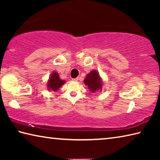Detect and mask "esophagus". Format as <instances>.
<instances>
[{
  "label": "esophagus",
  "mask_w": 160,
  "mask_h": 160,
  "mask_svg": "<svg viewBox=\"0 0 160 160\" xmlns=\"http://www.w3.org/2000/svg\"><path fill=\"white\" fill-rule=\"evenodd\" d=\"M73 81H78V78H73V79H72Z\"/></svg>",
  "instance_id": "esophagus-1"
}]
</instances>
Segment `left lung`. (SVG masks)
I'll use <instances>...</instances> for the list:
<instances>
[{
    "instance_id": "left-lung-1",
    "label": "left lung",
    "mask_w": 160,
    "mask_h": 160,
    "mask_svg": "<svg viewBox=\"0 0 160 160\" xmlns=\"http://www.w3.org/2000/svg\"><path fill=\"white\" fill-rule=\"evenodd\" d=\"M87 86H88V89L92 92L98 90H102V82L101 78L99 76V72L97 70H92V71L87 75L85 79L84 80Z\"/></svg>"
}]
</instances>
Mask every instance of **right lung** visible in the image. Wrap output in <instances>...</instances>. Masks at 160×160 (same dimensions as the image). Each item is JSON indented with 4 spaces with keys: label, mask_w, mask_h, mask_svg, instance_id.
<instances>
[{
    "label": "right lung",
    "mask_w": 160,
    "mask_h": 160,
    "mask_svg": "<svg viewBox=\"0 0 160 160\" xmlns=\"http://www.w3.org/2000/svg\"><path fill=\"white\" fill-rule=\"evenodd\" d=\"M47 88L48 90L56 91L65 83L64 80H62L59 78V75L56 72H52L47 82Z\"/></svg>",
    "instance_id": "add662e5"
}]
</instances>
